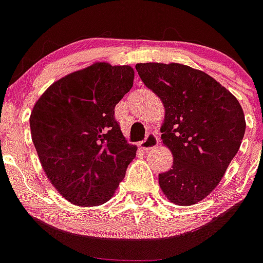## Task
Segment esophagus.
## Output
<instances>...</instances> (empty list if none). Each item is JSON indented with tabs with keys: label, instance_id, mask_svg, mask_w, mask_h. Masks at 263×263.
I'll use <instances>...</instances> for the list:
<instances>
[{
	"label": "esophagus",
	"instance_id": "1",
	"mask_svg": "<svg viewBox=\"0 0 263 263\" xmlns=\"http://www.w3.org/2000/svg\"><path fill=\"white\" fill-rule=\"evenodd\" d=\"M158 144H159L158 135H156L155 132H148V134L146 135V137H145V140H142L139 145L142 150L147 151V150H151V148L158 146Z\"/></svg>",
	"mask_w": 263,
	"mask_h": 263
}]
</instances>
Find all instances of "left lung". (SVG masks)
Masks as SVG:
<instances>
[{
	"label": "left lung",
	"instance_id": "1",
	"mask_svg": "<svg viewBox=\"0 0 263 263\" xmlns=\"http://www.w3.org/2000/svg\"><path fill=\"white\" fill-rule=\"evenodd\" d=\"M136 70L165 107L161 139L173 166L159 174L161 191L176 205H193L213 192L239 150L242 107L221 84L190 66L148 62Z\"/></svg>",
	"mask_w": 263,
	"mask_h": 263
}]
</instances>
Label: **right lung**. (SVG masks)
I'll list each match as a JSON object with an SVG mask.
<instances>
[{
  "instance_id": "obj_1",
  "label": "right lung",
  "mask_w": 263,
  "mask_h": 263,
  "mask_svg": "<svg viewBox=\"0 0 263 263\" xmlns=\"http://www.w3.org/2000/svg\"><path fill=\"white\" fill-rule=\"evenodd\" d=\"M134 78L129 66L98 62L55 81L34 105L30 129L39 160L75 205L107 202L136 155L115 117Z\"/></svg>"
}]
</instances>
